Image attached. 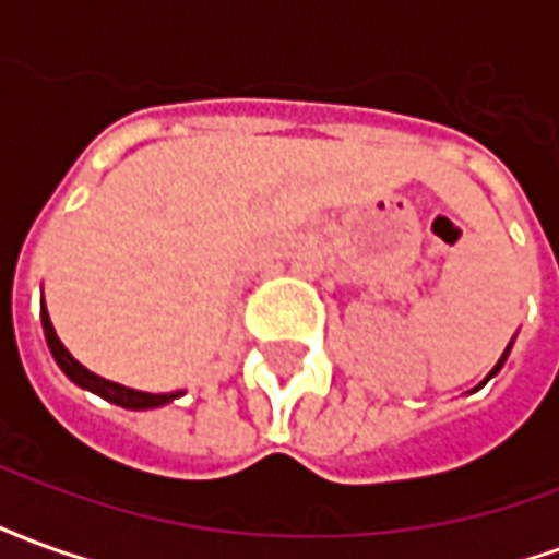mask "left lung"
I'll return each mask as SVG.
<instances>
[{
  "label": "left lung",
  "mask_w": 559,
  "mask_h": 559,
  "mask_svg": "<svg viewBox=\"0 0 559 559\" xmlns=\"http://www.w3.org/2000/svg\"><path fill=\"white\" fill-rule=\"evenodd\" d=\"M512 344H515V338L509 341V347H506V350H503V356H500V359H497V365H493L491 371H488V377H485V380H481L479 386H485V383H488V380H491V377L500 374V368H503V365H506V356H509V350H512ZM479 386H476V389H479ZM476 389H473V392H476Z\"/></svg>",
  "instance_id": "obj_1"
}]
</instances>
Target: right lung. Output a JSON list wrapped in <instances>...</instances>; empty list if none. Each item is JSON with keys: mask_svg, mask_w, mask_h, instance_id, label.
<instances>
[{"mask_svg": "<svg viewBox=\"0 0 559 559\" xmlns=\"http://www.w3.org/2000/svg\"><path fill=\"white\" fill-rule=\"evenodd\" d=\"M41 326H44V338H47V347L53 353L56 365L62 368V374L71 380V383H78L80 389H90L95 392L98 399L110 401V404H119V407H126V411H155V407H164V404H170L185 392H140V389H128L122 383H114V380H104V377L92 374L86 365H80L68 347L59 341L56 335L53 323H50V314H47V308H44V296H41Z\"/></svg>", "mask_w": 559, "mask_h": 559, "instance_id": "1", "label": "right lung"}]
</instances>
